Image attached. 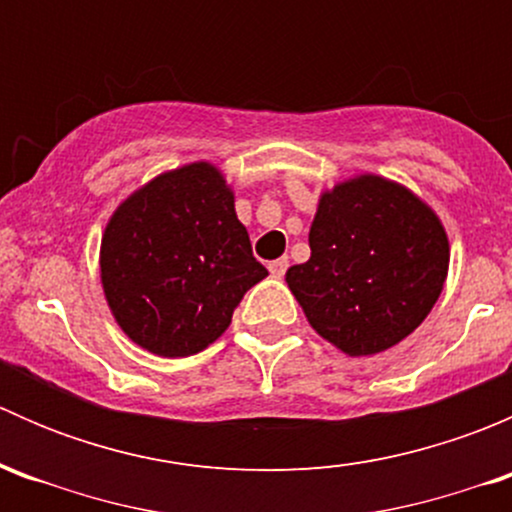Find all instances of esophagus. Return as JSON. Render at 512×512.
Masks as SVG:
<instances>
[{"label": "esophagus", "mask_w": 512, "mask_h": 512, "mask_svg": "<svg viewBox=\"0 0 512 512\" xmlns=\"http://www.w3.org/2000/svg\"><path fill=\"white\" fill-rule=\"evenodd\" d=\"M287 267H289L287 257H280V260H272L270 265H267V270H270L272 277H282L287 272Z\"/></svg>", "instance_id": "1"}]
</instances>
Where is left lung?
Segmentation results:
<instances>
[{
    "mask_svg": "<svg viewBox=\"0 0 512 512\" xmlns=\"http://www.w3.org/2000/svg\"><path fill=\"white\" fill-rule=\"evenodd\" d=\"M309 255L285 280L314 332L339 352L396 347L441 297L451 245L441 218L406 185L374 173L319 195Z\"/></svg>",
    "mask_w": 512,
    "mask_h": 512,
    "instance_id": "left-lung-1",
    "label": "left lung"
}]
</instances>
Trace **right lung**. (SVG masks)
<instances>
[{"label": "right lung", "mask_w": 512, "mask_h": 512, "mask_svg": "<svg viewBox=\"0 0 512 512\" xmlns=\"http://www.w3.org/2000/svg\"><path fill=\"white\" fill-rule=\"evenodd\" d=\"M98 265L118 327L168 359L223 337L247 289L267 277L237 220L235 193L208 160L133 190L103 230Z\"/></svg>", "instance_id": "add662e5"}]
</instances>
